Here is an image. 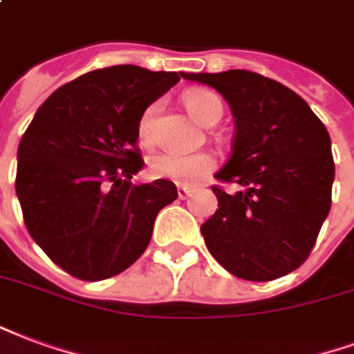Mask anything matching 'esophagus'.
<instances>
[{
    "mask_svg": "<svg viewBox=\"0 0 354 354\" xmlns=\"http://www.w3.org/2000/svg\"><path fill=\"white\" fill-rule=\"evenodd\" d=\"M189 193H191L189 187H185V185H178V197L182 198V201L189 197Z\"/></svg>",
    "mask_w": 354,
    "mask_h": 354,
    "instance_id": "esophagus-1",
    "label": "esophagus"
}]
</instances>
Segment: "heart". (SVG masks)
Wrapping results in <instances>:
<instances>
[{
	"mask_svg": "<svg viewBox=\"0 0 354 354\" xmlns=\"http://www.w3.org/2000/svg\"><path fill=\"white\" fill-rule=\"evenodd\" d=\"M184 104L191 116L203 125H214L223 116V104L221 99L210 90H189L184 95ZM159 112V103H151L146 111L140 114L137 125L138 142L142 146L153 144L156 135V118ZM150 172L151 176L170 180L180 185H195L198 180L208 176L214 167L216 159L206 151L198 153H174V151H159L150 157Z\"/></svg>",
	"mask_w": 354,
	"mask_h": 354,
	"instance_id": "1",
	"label": "heart"
}]
</instances>
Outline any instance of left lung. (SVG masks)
<instances>
[{
  "label": "left lung",
  "mask_w": 354,
  "mask_h": 354,
  "mask_svg": "<svg viewBox=\"0 0 354 354\" xmlns=\"http://www.w3.org/2000/svg\"><path fill=\"white\" fill-rule=\"evenodd\" d=\"M216 88L234 116V138L217 180L242 185L234 195L214 185L216 214L201 225L212 257L232 276L270 281L308 259L330 212V135L308 103L259 73H184Z\"/></svg>",
  "instance_id": "8db88e82"
}]
</instances>
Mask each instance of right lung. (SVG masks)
<instances>
[{"label": "right lung", "instance_id": "right-lung-1", "mask_svg": "<svg viewBox=\"0 0 354 354\" xmlns=\"http://www.w3.org/2000/svg\"><path fill=\"white\" fill-rule=\"evenodd\" d=\"M184 73L114 65L86 73L44 101L18 146L17 195L24 223L67 274L101 281L148 248L169 180L135 185L144 167L137 125Z\"/></svg>", "mask_w": 354, "mask_h": 354}]
</instances>
